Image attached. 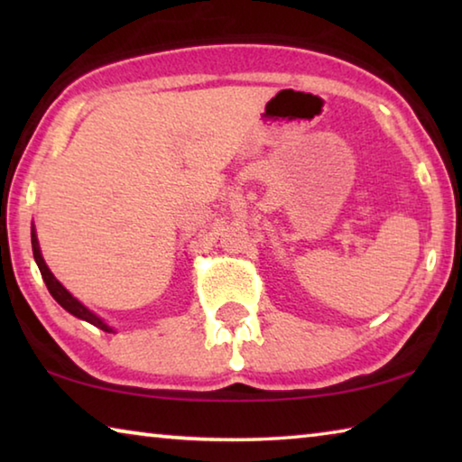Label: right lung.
<instances>
[{
    "label": "right lung",
    "instance_id": "right-lung-1",
    "mask_svg": "<svg viewBox=\"0 0 462 462\" xmlns=\"http://www.w3.org/2000/svg\"><path fill=\"white\" fill-rule=\"evenodd\" d=\"M32 253H34V261H36V264H38V269H41V275H42V279H44V283H46V287H49V291H51V295L54 297V300H57V301L60 303V306L69 311V314H73V316H77V318L85 319V322L93 324L96 328H99V330L112 332V328H109L107 324H104V319H99L96 314H93V311H89L88 308H85L81 301H77L75 297H73L71 293H69L67 289L62 287L57 279H54V275L49 271V267H46V263H44V259H42L41 246H38V238H36L34 230H32Z\"/></svg>",
    "mask_w": 462,
    "mask_h": 462
}]
</instances>
